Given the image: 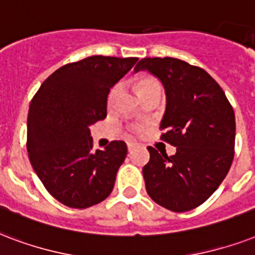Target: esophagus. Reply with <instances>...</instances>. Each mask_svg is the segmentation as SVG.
<instances>
[{
	"label": "esophagus",
	"mask_w": 255,
	"mask_h": 255,
	"mask_svg": "<svg viewBox=\"0 0 255 255\" xmlns=\"http://www.w3.org/2000/svg\"><path fill=\"white\" fill-rule=\"evenodd\" d=\"M135 147H137V143H134V142H128V149H129V151L134 150Z\"/></svg>",
	"instance_id": "obj_1"
}]
</instances>
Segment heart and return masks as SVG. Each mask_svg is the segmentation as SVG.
Listing matches in <instances>:
<instances>
[{
	"label": "heart",
	"mask_w": 255,
	"mask_h": 255,
	"mask_svg": "<svg viewBox=\"0 0 255 255\" xmlns=\"http://www.w3.org/2000/svg\"><path fill=\"white\" fill-rule=\"evenodd\" d=\"M155 89H162L161 88V84L158 81L153 78V77H145L137 82L135 85V90H137L138 96L142 97L145 96L146 93L151 92V90H155Z\"/></svg>",
	"instance_id": "b5f03b06"
}]
</instances>
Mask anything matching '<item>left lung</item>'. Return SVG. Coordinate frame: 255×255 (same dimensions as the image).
Wrapping results in <instances>:
<instances>
[{"label": "left lung", "instance_id": "1", "mask_svg": "<svg viewBox=\"0 0 255 255\" xmlns=\"http://www.w3.org/2000/svg\"><path fill=\"white\" fill-rule=\"evenodd\" d=\"M135 73L147 70L162 82L166 110L161 121L163 141L174 155L149 146L142 173L154 202L183 213L202 205L228 174L234 157L236 117L221 86L208 72L178 58H143Z\"/></svg>", "mask_w": 255, "mask_h": 255}]
</instances>
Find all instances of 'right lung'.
I'll list each match as a JSON object with an SVG mask.
<instances>
[{
  "mask_svg": "<svg viewBox=\"0 0 255 255\" xmlns=\"http://www.w3.org/2000/svg\"><path fill=\"white\" fill-rule=\"evenodd\" d=\"M137 61L92 56L65 65L43 81L31 100L29 159L46 190L69 208H90L113 190L126 143L113 141L94 151L89 126L106 117L110 89Z\"/></svg>",
  "mask_w": 255,
  "mask_h": 255,
  "instance_id": "obj_1",
  "label": "right lung"
}]
</instances>
